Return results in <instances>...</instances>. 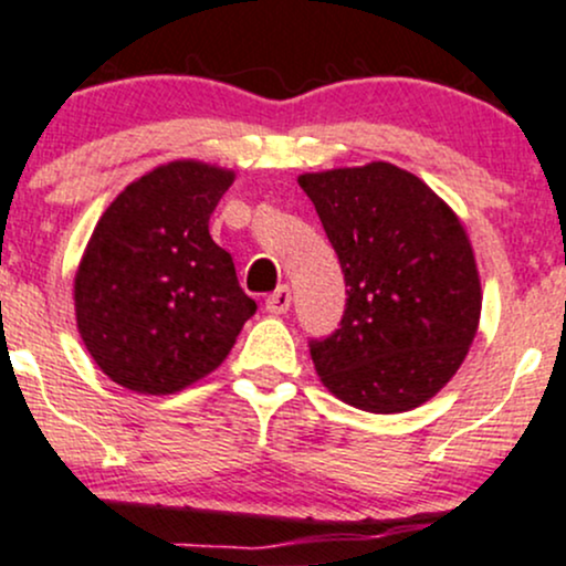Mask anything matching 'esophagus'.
<instances>
[{"mask_svg":"<svg viewBox=\"0 0 566 566\" xmlns=\"http://www.w3.org/2000/svg\"><path fill=\"white\" fill-rule=\"evenodd\" d=\"M290 303H293V293H290L287 284H282V287H276L269 297H265V308H269L271 314H287Z\"/></svg>","mask_w":566,"mask_h":566,"instance_id":"1","label":"esophagus"}]
</instances>
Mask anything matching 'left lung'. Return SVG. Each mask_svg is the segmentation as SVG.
I'll list each match as a JSON object with an SVG mask.
<instances>
[{
  "mask_svg": "<svg viewBox=\"0 0 566 566\" xmlns=\"http://www.w3.org/2000/svg\"><path fill=\"white\" fill-rule=\"evenodd\" d=\"M297 182L346 282L338 331L308 340L316 374L359 411H411L451 381L475 338L481 279L468 233L419 177L384 160Z\"/></svg>",
  "mask_w": 566,
  "mask_h": 566,
  "instance_id": "8db88e82",
  "label": "left lung"
}]
</instances>
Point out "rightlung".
<instances>
[{
	"label": "right lung",
	"mask_w": 566,
	"mask_h": 566,
	"mask_svg": "<svg viewBox=\"0 0 566 566\" xmlns=\"http://www.w3.org/2000/svg\"><path fill=\"white\" fill-rule=\"evenodd\" d=\"M233 171L174 160L128 185L93 228L74 276L85 349L112 381L171 395L212 374L258 312L209 217Z\"/></svg>",
	"instance_id": "1"
}]
</instances>
